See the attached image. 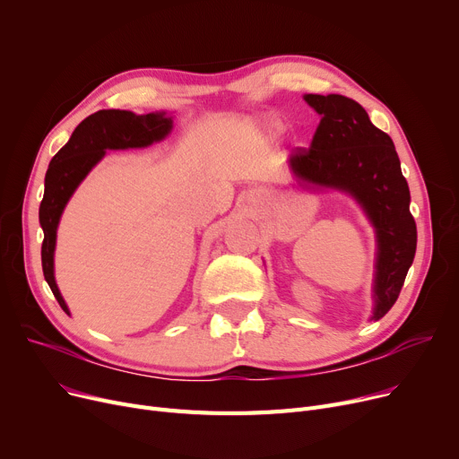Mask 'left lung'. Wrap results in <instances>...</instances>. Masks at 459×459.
Segmentation results:
<instances>
[{
  "mask_svg": "<svg viewBox=\"0 0 459 459\" xmlns=\"http://www.w3.org/2000/svg\"><path fill=\"white\" fill-rule=\"evenodd\" d=\"M322 118L308 151L296 149L288 169L303 187L348 193L376 232L374 310L383 318L396 303L417 251L407 180L393 139L376 128L365 108L342 94H305Z\"/></svg>",
  "mask_w": 459,
  "mask_h": 459,
  "instance_id": "left-lung-1",
  "label": "left lung"
}]
</instances>
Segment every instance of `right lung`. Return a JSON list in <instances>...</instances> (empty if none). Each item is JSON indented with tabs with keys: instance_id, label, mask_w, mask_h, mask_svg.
Returning <instances> with one entry per match:
<instances>
[{
	"instance_id": "add662e5",
	"label": "right lung",
	"mask_w": 459,
	"mask_h": 459,
	"mask_svg": "<svg viewBox=\"0 0 459 459\" xmlns=\"http://www.w3.org/2000/svg\"><path fill=\"white\" fill-rule=\"evenodd\" d=\"M173 130V117L165 111L135 115L125 109H100L89 115L72 132L68 143L52 158L44 178V197L39 208V221L44 230L42 272L48 286L70 316L54 275V253L57 227L63 210L78 186L108 151L144 149L163 141Z\"/></svg>"
}]
</instances>
